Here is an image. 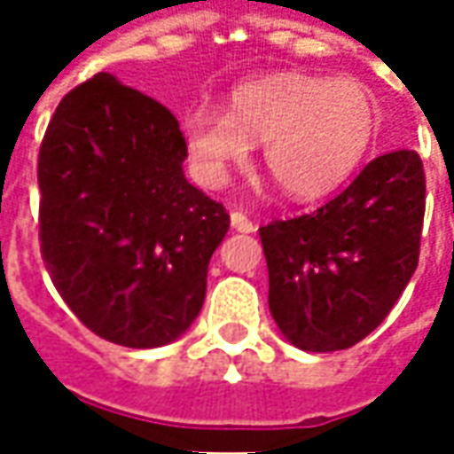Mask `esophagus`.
<instances>
[{
    "label": "esophagus",
    "mask_w": 454,
    "mask_h": 454,
    "mask_svg": "<svg viewBox=\"0 0 454 454\" xmlns=\"http://www.w3.org/2000/svg\"><path fill=\"white\" fill-rule=\"evenodd\" d=\"M230 219H232V227H235L237 232H254V222L247 217V215H242V212H232Z\"/></svg>",
    "instance_id": "obj_1"
}]
</instances>
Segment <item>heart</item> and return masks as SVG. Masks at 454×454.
Wrapping results in <instances>:
<instances>
[{
  "label": "heart",
  "instance_id": "obj_1",
  "mask_svg": "<svg viewBox=\"0 0 454 454\" xmlns=\"http://www.w3.org/2000/svg\"><path fill=\"white\" fill-rule=\"evenodd\" d=\"M379 103L356 80L275 73L239 82L230 108L197 106L184 115L189 161L209 186L224 184L265 141V166L295 200H318L346 182L379 131Z\"/></svg>",
  "mask_w": 454,
  "mask_h": 454
}]
</instances>
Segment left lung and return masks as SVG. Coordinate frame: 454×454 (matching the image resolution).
Segmentation results:
<instances>
[{
  "mask_svg": "<svg viewBox=\"0 0 454 454\" xmlns=\"http://www.w3.org/2000/svg\"><path fill=\"white\" fill-rule=\"evenodd\" d=\"M425 166L389 151L310 215L260 227L270 313L286 339L316 354L351 348L389 316L419 260Z\"/></svg>",
  "mask_w": 454,
  "mask_h": 454,
  "instance_id": "1",
  "label": "left lung"
}]
</instances>
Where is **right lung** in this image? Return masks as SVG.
Segmentation results:
<instances>
[{"label": "right lung", "instance_id": "obj_1", "mask_svg": "<svg viewBox=\"0 0 454 454\" xmlns=\"http://www.w3.org/2000/svg\"><path fill=\"white\" fill-rule=\"evenodd\" d=\"M184 159L174 114L108 73L73 88L50 118L37 159L40 253L100 339L153 348L200 316L230 215L186 182Z\"/></svg>", "mask_w": 454, "mask_h": 454}]
</instances>
